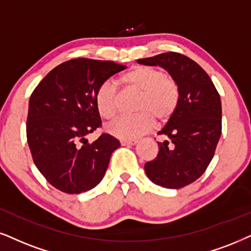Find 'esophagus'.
<instances>
[{
  "mask_svg": "<svg viewBox=\"0 0 251 251\" xmlns=\"http://www.w3.org/2000/svg\"><path fill=\"white\" fill-rule=\"evenodd\" d=\"M136 142H138V140H122L120 144H122V146H133L135 145Z\"/></svg>",
  "mask_w": 251,
  "mask_h": 251,
  "instance_id": "1",
  "label": "esophagus"
}]
</instances>
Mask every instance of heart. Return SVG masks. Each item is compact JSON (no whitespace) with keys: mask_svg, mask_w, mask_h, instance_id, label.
<instances>
[{"mask_svg":"<svg viewBox=\"0 0 251 251\" xmlns=\"http://www.w3.org/2000/svg\"><path fill=\"white\" fill-rule=\"evenodd\" d=\"M128 91L140 93L135 105L136 115L123 116L106 126L111 135L123 140H133L158 124L170 119L178 105V87L173 77L156 67L138 65L129 68L119 77ZM95 102L104 119L115 118L119 110L120 94L115 82L107 80L100 85Z\"/></svg>","mask_w":251,"mask_h":251,"instance_id":"1","label":"heart"}]
</instances>
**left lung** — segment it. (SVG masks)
Wrapping results in <instances>:
<instances>
[{"label":"left lung","mask_w":251,"mask_h":251,"mask_svg":"<svg viewBox=\"0 0 251 251\" xmlns=\"http://www.w3.org/2000/svg\"><path fill=\"white\" fill-rule=\"evenodd\" d=\"M161 66L178 87V105L157 133V156L145 164L148 178L167 189H180L198 179L214 156L221 135V100L213 82L198 63L176 52L139 59Z\"/></svg>","instance_id":"obj_1"}]
</instances>
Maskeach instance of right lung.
<instances>
[{
  "label": "right lung",
  "instance_id": "add662e5",
  "mask_svg": "<svg viewBox=\"0 0 251 251\" xmlns=\"http://www.w3.org/2000/svg\"><path fill=\"white\" fill-rule=\"evenodd\" d=\"M126 66L78 58L52 69L28 102L26 138L33 162L47 182L77 195L103 178L116 138L102 133L89 144L85 135L102 126L95 95L98 87Z\"/></svg>",
  "mask_w": 251,
  "mask_h": 251
}]
</instances>
